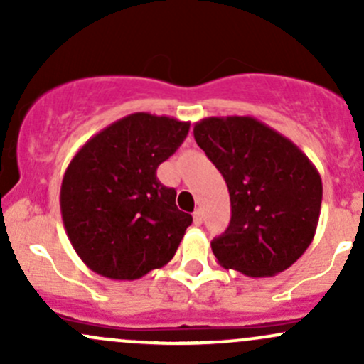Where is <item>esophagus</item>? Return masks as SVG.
I'll use <instances>...</instances> for the list:
<instances>
[{
    "mask_svg": "<svg viewBox=\"0 0 364 364\" xmlns=\"http://www.w3.org/2000/svg\"><path fill=\"white\" fill-rule=\"evenodd\" d=\"M193 222H196V225H200V223H203V211H200V209H196V211H193Z\"/></svg>",
    "mask_w": 364,
    "mask_h": 364,
    "instance_id": "esophagus-1",
    "label": "esophagus"
}]
</instances>
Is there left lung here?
<instances>
[{"mask_svg":"<svg viewBox=\"0 0 364 364\" xmlns=\"http://www.w3.org/2000/svg\"><path fill=\"white\" fill-rule=\"evenodd\" d=\"M193 137L229 188L230 223L211 241L220 266L252 278L291 267L317 230L322 179L315 165L250 116L205 117Z\"/></svg>","mask_w":364,"mask_h":364,"instance_id":"1","label":"left lung"}]
</instances>
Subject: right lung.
<instances>
[{
	"mask_svg": "<svg viewBox=\"0 0 364 364\" xmlns=\"http://www.w3.org/2000/svg\"><path fill=\"white\" fill-rule=\"evenodd\" d=\"M190 123L135 112L114 121L77 151L60 205L73 250L95 273L137 280L174 257L192 223L156 168L185 141Z\"/></svg>",
	"mask_w": 364,
	"mask_h": 364,
	"instance_id": "obj_1",
	"label": "right lung"
}]
</instances>
